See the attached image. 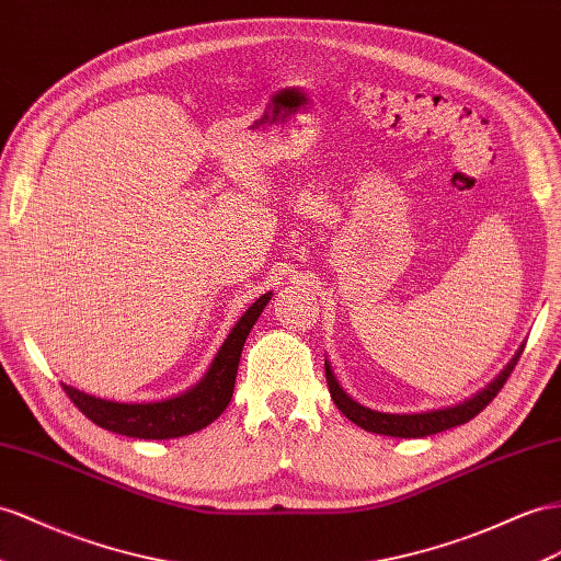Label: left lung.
Returning <instances> with one entry per match:
<instances>
[{"mask_svg": "<svg viewBox=\"0 0 561 561\" xmlns=\"http://www.w3.org/2000/svg\"><path fill=\"white\" fill-rule=\"evenodd\" d=\"M524 346L526 343H522L519 351H516L512 360L502 367L500 375L491 383L483 386L479 393H473L467 400H459V403H455V405L426 410V412L391 414V412H379V410L365 408L341 389V383L334 377V369L327 360H324V375H327V383H329V393H332V400L336 403V408L343 412V417H348L353 424H357L365 431H371V434H379V436L424 438L431 434H440V431H448L453 426L467 424L469 420L477 417V414L497 396L502 386H505L516 360H519V355L524 353Z\"/></svg>", "mask_w": 561, "mask_h": 561, "instance_id": "8db88e82", "label": "left lung"}]
</instances>
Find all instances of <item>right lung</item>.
<instances>
[{"mask_svg":"<svg viewBox=\"0 0 561 561\" xmlns=\"http://www.w3.org/2000/svg\"><path fill=\"white\" fill-rule=\"evenodd\" d=\"M270 298L272 291L263 294L241 314L232 332L222 341L220 351L215 353L206 375L180 396L153 400V403H118V400L96 398L66 383L64 391L84 417L92 420L96 426L113 431V434L144 440L190 436L218 420L229 405V400H232L243 343H247V336L270 304Z\"/></svg>","mask_w":561,"mask_h":561,"instance_id":"obj_1","label":"right lung"}]
</instances>
